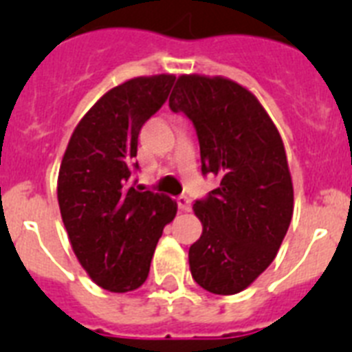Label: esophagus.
<instances>
[{"mask_svg": "<svg viewBox=\"0 0 352 352\" xmlns=\"http://www.w3.org/2000/svg\"><path fill=\"white\" fill-rule=\"evenodd\" d=\"M178 208L182 211H190L192 201L186 197V195H179V197H178Z\"/></svg>", "mask_w": 352, "mask_h": 352, "instance_id": "34e87169", "label": "esophagus"}]
</instances>
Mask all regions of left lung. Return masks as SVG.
Returning a JSON list of instances; mask_svg holds the SVG:
<instances>
[{"instance_id":"left-lung-1","label":"left lung","mask_w":352,"mask_h":352,"mask_svg":"<svg viewBox=\"0 0 352 352\" xmlns=\"http://www.w3.org/2000/svg\"><path fill=\"white\" fill-rule=\"evenodd\" d=\"M169 107L194 123L203 174L220 178L194 204L203 234L188 250L192 276L213 294H236L273 263L291 223L284 142L256 96L223 77H178Z\"/></svg>"}]
</instances>
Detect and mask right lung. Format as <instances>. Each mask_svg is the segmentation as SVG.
<instances>
[{
	"instance_id": "1",
	"label": "right lung",
	"mask_w": 352,
	"mask_h": 352,
	"mask_svg": "<svg viewBox=\"0 0 352 352\" xmlns=\"http://www.w3.org/2000/svg\"><path fill=\"white\" fill-rule=\"evenodd\" d=\"M174 80L170 74L135 77L105 93L79 121L61 160L58 203L72 248L91 280L111 292L144 284L178 210L133 179L139 132L166 104Z\"/></svg>"
}]
</instances>
